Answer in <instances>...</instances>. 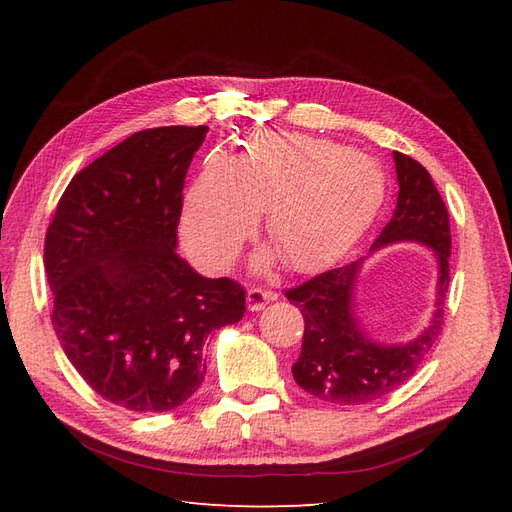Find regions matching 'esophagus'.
Segmentation results:
<instances>
[{
	"label": "esophagus",
	"instance_id": "34e87169",
	"mask_svg": "<svg viewBox=\"0 0 512 512\" xmlns=\"http://www.w3.org/2000/svg\"><path fill=\"white\" fill-rule=\"evenodd\" d=\"M277 294L271 290H262V288H250L247 290V307H250V312H260L262 307L267 303L275 301Z\"/></svg>",
	"mask_w": 512,
	"mask_h": 512
}]
</instances>
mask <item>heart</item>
I'll return each instance as SVG.
<instances>
[{"instance_id":"b5f03b06","label":"heart","mask_w":512,"mask_h":512,"mask_svg":"<svg viewBox=\"0 0 512 512\" xmlns=\"http://www.w3.org/2000/svg\"><path fill=\"white\" fill-rule=\"evenodd\" d=\"M384 198L380 168L354 149L305 136H269L232 168L215 158L185 200L190 254L222 269L250 235L256 211L290 271H314L352 243Z\"/></svg>"}]
</instances>
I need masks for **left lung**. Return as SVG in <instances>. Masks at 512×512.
I'll return each mask as SVG.
<instances>
[{"instance_id": "8db88e82", "label": "left lung", "mask_w": 512, "mask_h": 512, "mask_svg": "<svg viewBox=\"0 0 512 512\" xmlns=\"http://www.w3.org/2000/svg\"><path fill=\"white\" fill-rule=\"evenodd\" d=\"M399 194L391 222L371 250L395 241H418L433 247L440 262L438 309L429 329L406 346H380L356 327L352 286L361 260L314 275L284 294L303 314L305 331L292 376L303 391L322 401L359 406L397 391L408 382L436 344L444 324V299L451 282V226L440 192L427 168L406 153L393 151Z\"/></svg>"}]
</instances>
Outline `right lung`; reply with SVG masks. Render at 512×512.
I'll list each match as a JSON object with an SVG mask.
<instances>
[{"label": "right lung", "mask_w": 512, "mask_h": 512, "mask_svg": "<svg viewBox=\"0 0 512 512\" xmlns=\"http://www.w3.org/2000/svg\"><path fill=\"white\" fill-rule=\"evenodd\" d=\"M207 126L136 132L79 170L44 239L61 348L100 397L166 412L205 378L213 329L245 314V290L207 280L177 252L190 162Z\"/></svg>", "instance_id": "add662e5"}]
</instances>
